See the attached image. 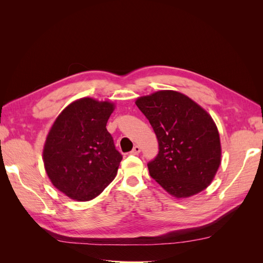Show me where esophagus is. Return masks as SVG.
Wrapping results in <instances>:
<instances>
[{
    "label": "esophagus",
    "instance_id": "1",
    "mask_svg": "<svg viewBox=\"0 0 263 263\" xmlns=\"http://www.w3.org/2000/svg\"><path fill=\"white\" fill-rule=\"evenodd\" d=\"M139 153H140V147H139L138 145H135L134 148H133V150L130 151V154H132V155H138Z\"/></svg>",
    "mask_w": 263,
    "mask_h": 263
}]
</instances>
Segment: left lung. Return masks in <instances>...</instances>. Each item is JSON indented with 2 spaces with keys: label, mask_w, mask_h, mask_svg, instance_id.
<instances>
[{
  "label": "left lung",
  "mask_w": 263,
  "mask_h": 263,
  "mask_svg": "<svg viewBox=\"0 0 263 263\" xmlns=\"http://www.w3.org/2000/svg\"><path fill=\"white\" fill-rule=\"evenodd\" d=\"M156 134L150 177L178 198L208 187L220 164V140L212 117L186 95L159 91L136 101Z\"/></svg>",
  "instance_id": "8db88e82"
}]
</instances>
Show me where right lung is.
<instances>
[{
  "mask_svg": "<svg viewBox=\"0 0 263 263\" xmlns=\"http://www.w3.org/2000/svg\"><path fill=\"white\" fill-rule=\"evenodd\" d=\"M114 104L91 98L71 103L55 119L44 147L52 184L67 196L90 201L114 180L123 156L106 123Z\"/></svg>",
  "mask_w": 263,
  "mask_h": 263,
  "instance_id": "obj_1",
  "label": "right lung"
}]
</instances>
